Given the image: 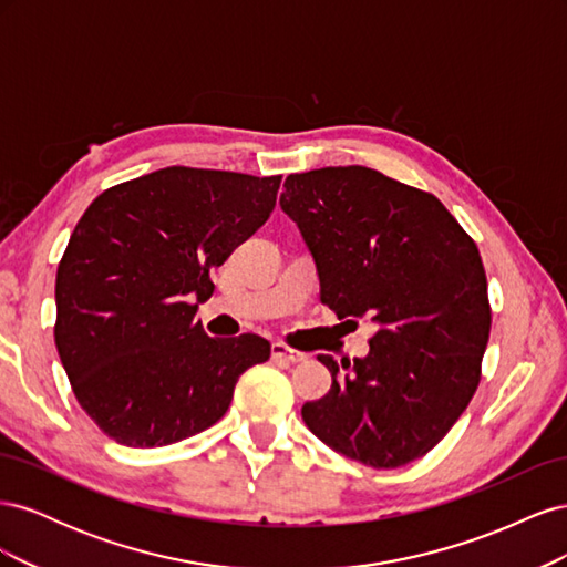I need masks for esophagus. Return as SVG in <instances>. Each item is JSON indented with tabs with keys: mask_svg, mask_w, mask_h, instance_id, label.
Instances as JSON below:
<instances>
[{
	"mask_svg": "<svg viewBox=\"0 0 567 567\" xmlns=\"http://www.w3.org/2000/svg\"><path fill=\"white\" fill-rule=\"evenodd\" d=\"M271 359H277V362H286V364H302L305 359H307V354L284 346V342H274V346H271Z\"/></svg>",
	"mask_w": 567,
	"mask_h": 567,
	"instance_id": "34e87169",
	"label": "esophagus"
}]
</instances>
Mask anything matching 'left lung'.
Listing matches in <instances>:
<instances>
[{"instance_id":"obj_1","label":"left lung","mask_w":567,"mask_h":567,"mask_svg":"<svg viewBox=\"0 0 567 567\" xmlns=\"http://www.w3.org/2000/svg\"><path fill=\"white\" fill-rule=\"evenodd\" d=\"M279 198L310 248L321 302L371 317L369 354L336 362L331 390L302 421L338 454L398 468L450 433L480 383L489 340L485 267L473 238L433 196L379 169L288 175Z\"/></svg>"}]
</instances>
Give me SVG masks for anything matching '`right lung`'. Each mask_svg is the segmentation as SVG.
Masks as SVG:
<instances>
[{"label": "right lung", "mask_w": 567, "mask_h": 567, "mask_svg": "<svg viewBox=\"0 0 567 567\" xmlns=\"http://www.w3.org/2000/svg\"><path fill=\"white\" fill-rule=\"evenodd\" d=\"M281 175L163 167L96 196L56 271V350L80 406L125 447H163L227 414L238 375L269 359L255 333L196 319L210 269L260 229Z\"/></svg>", "instance_id": "right-lung-1"}]
</instances>
